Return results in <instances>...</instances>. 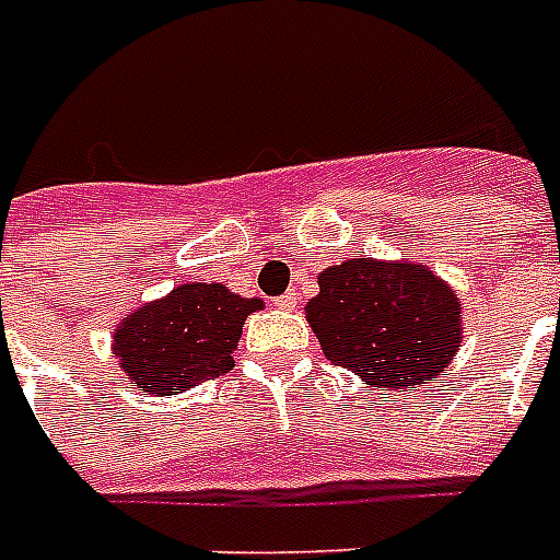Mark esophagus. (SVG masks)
Returning <instances> with one entry per match:
<instances>
[{"instance_id": "1", "label": "esophagus", "mask_w": 560, "mask_h": 560, "mask_svg": "<svg viewBox=\"0 0 560 560\" xmlns=\"http://www.w3.org/2000/svg\"><path fill=\"white\" fill-rule=\"evenodd\" d=\"M272 305L281 307V311H293L296 307V293H284V296L272 299Z\"/></svg>"}]
</instances>
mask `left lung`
Returning <instances> with one entry per match:
<instances>
[{"mask_svg": "<svg viewBox=\"0 0 560 560\" xmlns=\"http://www.w3.org/2000/svg\"><path fill=\"white\" fill-rule=\"evenodd\" d=\"M305 311L325 358L377 389L430 381L459 349V299L421 264L328 267Z\"/></svg>", "mask_w": 560, "mask_h": 560, "instance_id": "left-lung-1", "label": "left lung"}]
</instances>
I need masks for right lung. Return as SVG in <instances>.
Here are the masks:
<instances>
[{
	"label": "right lung",
	"mask_w": 560,
	"mask_h": 560,
	"mask_svg": "<svg viewBox=\"0 0 560 560\" xmlns=\"http://www.w3.org/2000/svg\"><path fill=\"white\" fill-rule=\"evenodd\" d=\"M261 299H241L223 284H183L168 296L139 307L113 337L121 369L153 395H174L235 366L246 316Z\"/></svg>",
	"instance_id": "1"
}]
</instances>
